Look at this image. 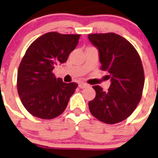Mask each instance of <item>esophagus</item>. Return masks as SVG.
Wrapping results in <instances>:
<instances>
[{
    "mask_svg": "<svg viewBox=\"0 0 158 158\" xmlns=\"http://www.w3.org/2000/svg\"><path fill=\"white\" fill-rule=\"evenodd\" d=\"M87 86L88 85H87V83H79V88H81V89H83V88H85V87H87Z\"/></svg>",
    "mask_w": 158,
    "mask_h": 158,
    "instance_id": "1",
    "label": "esophagus"
}]
</instances>
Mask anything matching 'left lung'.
<instances>
[{
  "instance_id": "8db88e82",
  "label": "left lung",
  "mask_w": 158,
  "mask_h": 158,
  "mask_svg": "<svg viewBox=\"0 0 158 158\" xmlns=\"http://www.w3.org/2000/svg\"><path fill=\"white\" fill-rule=\"evenodd\" d=\"M99 51L101 70L109 72L108 91L94 86L95 97L88 103L91 113L100 121L113 124L121 122L136 109L144 83L141 60L134 46L114 33L88 35Z\"/></svg>"
}]
</instances>
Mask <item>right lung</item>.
Masks as SVG:
<instances>
[{"instance_id": "1", "label": "right lung", "mask_w": 158, "mask_h": 158, "mask_svg": "<svg viewBox=\"0 0 158 158\" xmlns=\"http://www.w3.org/2000/svg\"><path fill=\"white\" fill-rule=\"evenodd\" d=\"M79 37L50 32L37 38L27 49L18 67L17 86L21 101L31 115L50 120L66 109L78 84L64 83L52 71L67 60Z\"/></svg>"}]
</instances>
